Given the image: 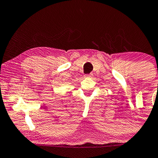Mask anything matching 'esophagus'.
I'll return each instance as SVG.
<instances>
[{
	"instance_id": "obj_1",
	"label": "esophagus",
	"mask_w": 158,
	"mask_h": 158,
	"mask_svg": "<svg viewBox=\"0 0 158 158\" xmlns=\"http://www.w3.org/2000/svg\"><path fill=\"white\" fill-rule=\"evenodd\" d=\"M85 77H87V78L92 77V74H86V75H85Z\"/></svg>"
}]
</instances>
